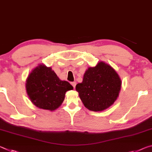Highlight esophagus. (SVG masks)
Instances as JSON below:
<instances>
[{"label":"esophagus","instance_id":"1","mask_svg":"<svg viewBox=\"0 0 152 152\" xmlns=\"http://www.w3.org/2000/svg\"><path fill=\"white\" fill-rule=\"evenodd\" d=\"M71 85L73 86V87L74 89H75V86H76V82H75V81L74 82H72Z\"/></svg>","mask_w":152,"mask_h":152}]
</instances>
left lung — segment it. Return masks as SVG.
<instances>
[{
	"label": "left lung",
	"instance_id": "8db88e82",
	"mask_svg": "<svg viewBox=\"0 0 152 152\" xmlns=\"http://www.w3.org/2000/svg\"><path fill=\"white\" fill-rule=\"evenodd\" d=\"M121 84L120 77L113 67L99 61L96 66L88 67L83 81L77 84L76 91L86 108L100 112L108 108L117 99Z\"/></svg>",
	"mask_w": 152,
	"mask_h": 152
}]
</instances>
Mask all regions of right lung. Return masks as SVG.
Returning <instances> with one entry per match:
<instances>
[{"mask_svg":"<svg viewBox=\"0 0 152 152\" xmlns=\"http://www.w3.org/2000/svg\"><path fill=\"white\" fill-rule=\"evenodd\" d=\"M26 88L35 106L53 111L61 106L66 92L73 87L68 81L61 80L51 67L39 64L27 76Z\"/></svg>","mask_w":152,"mask_h":152,"instance_id":"add662e5","label":"right lung"}]
</instances>
